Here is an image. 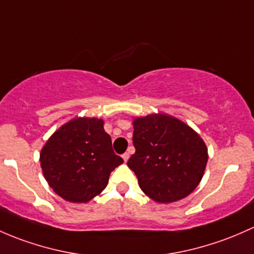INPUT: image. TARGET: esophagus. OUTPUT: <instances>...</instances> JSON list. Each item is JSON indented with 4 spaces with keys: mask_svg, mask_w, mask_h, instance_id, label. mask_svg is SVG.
Instances as JSON below:
<instances>
[{
    "mask_svg": "<svg viewBox=\"0 0 254 254\" xmlns=\"http://www.w3.org/2000/svg\"><path fill=\"white\" fill-rule=\"evenodd\" d=\"M122 157L123 159H124V162H127V159H129V153H124Z\"/></svg>",
    "mask_w": 254,
    "mask_h": 254,
    "instance_id": "esophagus-1",
    "label": "esophagus"
}]
</instances>
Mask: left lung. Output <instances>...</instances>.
<instances>
[{"instance_id": "left-lung-1", "label": "left lung", "mask_w": 254, "mask_h": 254, "mask_svg": "<svg viewBox=\"0 0 254 254\" xmlns=\"http://www.w3.org/2000/svg\"><path fill=\"white\" fill-rule=\"evenodd\" d=\"M135 153L127 167L141 190L159 203H172L191 193L208 161L204 141L188 124L168 114H149L134 122Z\"/></svg>"}]
</instances>
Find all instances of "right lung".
Instances as JSON below:
<instances>
[{"label":"right lung","instance_id":"obj_1","mask_svg":"<svg viewBox=\"0 0 254 254\" xmlns=\"http://www.w3.org/2000/svg\"><path fill=\"white\" fill-rule=\"evenodd\" d=\"M103 120L74 118L62 125L40 153L50 188L65 201L86 203L106 189L111 173L123 163L112 148Z\"/></svg>","mask_w":254,"mask_h":254}]
</instances>
